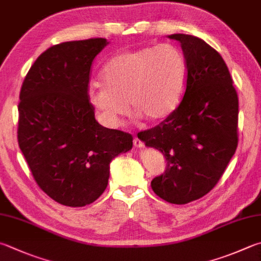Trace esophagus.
<instances>
[{
    "label": "esophagus",
    "instance_id": "esophagus-1",
    "mask_svg": "<svg viewBox=\"0 0 261 261\" xmlns=\"http://www.w3.org/2000/svg\"><path fill=\"white\" fill-rule=\"evenodd\" d=\"M134 146L137 147V149H142V147H144V143L141 140L137 139V137H135V139H134Z\"/></svg>",
    "mask_w": 261,
    "mask_h": 261
}]
</instances>
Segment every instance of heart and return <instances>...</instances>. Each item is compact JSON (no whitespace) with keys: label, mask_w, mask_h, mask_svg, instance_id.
Here are the masks:
<instances>
[{"label":"heart","mask_w":261,"mask_h":261,"mask_svg":"<svg viewBox=\"0 0 261 261\" xmlns=\"http://www.w3.org/2000/svg\"><path fill=\"white\" fill-rule=\"evenodd\" d=\"M186 75L183 53L171 44L124 51L103 66L102 84L88 87L87 99L101 124L109 128L120 125L127 108L147 121L160 122L179 107Z\"/></svg>","instance_id":"obj_1"}]
</instances>
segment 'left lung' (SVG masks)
<instances>
[{
  "instance_id": "8db88e82",
  "label": "left lung",
  "mask_w": 261,
  "mask_h": 261,
  "mask_svg": "<svg viewBox=\"0 0 261 261\" xmlns=\"http://www.w3.org/2000/svg\"><path fill=\"white\" fill-rule=\"evenodd\" d=\"M180 43L188 68L179 107L153 128L137 134L165 155V173L151 181L169 203L185 204L214 189L238 147L239 99L220 54L199 37L168 36Z\"/></svg>"
}]
</instances>
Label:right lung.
<instances>
[{"instance_id":"1","label":"right lung","mask_w":261,"mask_h":261,"mask_svg":"<svg viewBox=\"0 0 261 261\" xmlns=\"http://www.w3.org/2000/svg\"><path fill=\"white\" fill-rule=\"evenodd\" d=\"M106 38L47 48L29 69L18 106V143L37 185L68 207H84L105 192L110 162L133 147L128 133L95 120L87 99L94 58Z\"/></svg>"}]
</instances>
